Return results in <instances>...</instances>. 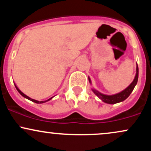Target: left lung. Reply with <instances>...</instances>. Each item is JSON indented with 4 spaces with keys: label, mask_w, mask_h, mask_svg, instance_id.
I'll list each match as a JSON object with an SVG mask.
<instances>
[{
    "label": "left lung",
    "mask_w": 151,
    "mask_h": 151,
    "mask_svg": "<svg viewBox=\"0 0 151 151\" xmlns=\"http://www.w3.org/2000/svg\"><path fill=\"white\" fill-rule=\"evenodd\" d=\"M138 65L136 67V77H135L134 79H133V82L131 83L130 85L126 88V89H124V91H122L120 93H118L114 95H105L103 93L99 92V91H96L95 89H92L93 92L98 96L100 99H101L102 101L105 103L110 104H114L119 103V102H121L124 100L126 99L129 96V95L131 94V93L132 92L133 89H134L135 86L136 85L137 81H138ZM89 81L91 83V80H90V78L89 77Z\"/></svg>",
    "instance_id": "8db88e82"
}]
</instances>
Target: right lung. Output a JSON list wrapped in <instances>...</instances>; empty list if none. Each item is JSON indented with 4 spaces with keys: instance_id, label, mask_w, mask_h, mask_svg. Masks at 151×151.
<instances>
[{
    "instance_id": "1",
    "label": "right lung",
    "mask_w": 151,
    "mask_h": 151,
    "mask_svg": "<svg viewBox=\"0 0 151 151\" xmlns=\"http://www.w3.org/2000/svg\"><path fill=\"white\" fill-rule=\"evenodd\" d=\"M15 88H16V89L18 90V91L19 93H20V94L22 95V96H23V97H25V98H26V99H29V100H30V101H33V102H35V103H37V104H42V103H45V102H46V101H50V99H52L53 97H51L50 99H47V100H46V101H37V100H35V99H31V98H30L29 97V96H27V95H25V93H23L21 91H20V89H18V87H17L16 86V85H15Z\"/></svg>"
}]
</instances>
